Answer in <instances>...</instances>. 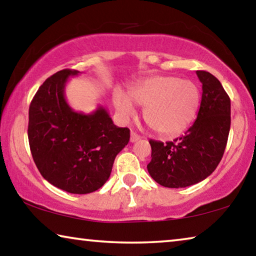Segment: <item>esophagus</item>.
<instances>
[{
	"mask_svg": "<svg viewBox=\"0 0 256 256\" xmlns=\"http://www.w3.org/2000/svg\"><path fill=\"white\" fill-rule=\"evenodd\" d=\"M141 138V136H138V133H136L134 131H132L131 132V138H130V140H131V142H136V141H138Z\"/></svg>",
	"mask_w": 256,
	"mask_h": 256,
	"instance_id": "34e87169",
	"label": "esophagus"
}]
</instances>
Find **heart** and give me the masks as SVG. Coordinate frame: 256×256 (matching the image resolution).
I'll use <instances>...</instances> for the list:
<instances>
[{
  "mask_svg": "<svg viewBox=\"0 0 256 256\" xmlns=\"http://www.w3.org/2000/svg\"><path fill=\"white\" fill-rule=\"evenodd\" d=\"M128 98L114 94V105L124 120L136 116L134 102L144 107V120L156 132L166 136H178L188 126L200 106V92L190 80L176 76H156L133 86Z\"/></svg>",
  "mask_w": 256,
  "mask_h": 256,
  "instance_id": "obj_1",
  "label": "heart"
}]
</instances>
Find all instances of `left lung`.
Wrapping results in <instances>:
<instances>
[{
    "mask_svg": "<svg viewBox=\"0 0 256 256\" xmlns=\"http://www.w3.org/2000/svg\"><path fill=\"white\" fill-rule=\"evenodd\" d=\"M202 99L196 122L174 141L150 140V176L170 188H186L210 176L222 160L230 130V99L214 76L196 71Z\"/></svg>",
    "mask_w": 256,
    "mask_h": 256,
    "instance_id": "left-lung-1",
    "label": "left lung"
}]
</instances>
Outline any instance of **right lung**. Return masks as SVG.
Instances as JSON below:
<instances>
[{
    "label": "right lung",
    "instance_id": "1",
    "mask_svg": "<svg viewBox=\"0 0 256 256\" xmlns=\"http://www.w3.org/2000/svg\"><path fill=\"white\" fill-rule=\"evenodd\" d=\"M76 70L50 76L29 107L28 138L34 162L52 185L73 194L92 193L110 178L115 157L130 141V130L112 123L99 106L92 114L74 112L66 86Z\"/></svg>",
    "mask_w": 256,
    "mask_h": 256
}]
</instances>
